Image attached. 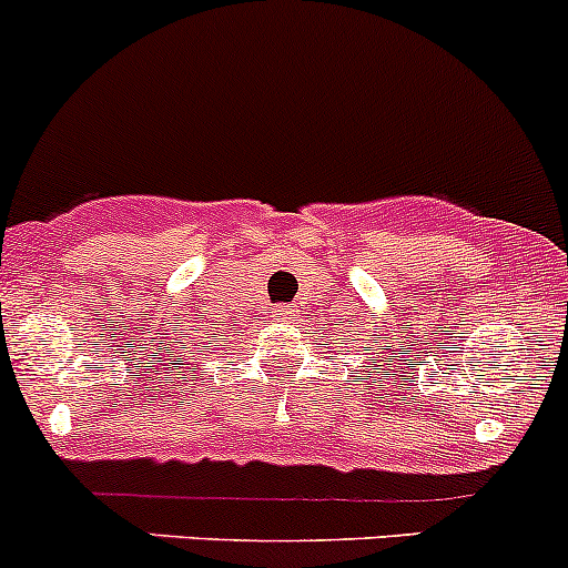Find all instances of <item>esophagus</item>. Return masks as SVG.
I'll use <instances>...</instances> for the list:
<instances>
[{"instance_id":"34e87169","label":"esophagus","mask_w":568,"mask_h":568,"mask_svg":"<svg viewBox=\"0 0 568 568\" xmlns=\"http://www.w3.org/2000/svg\"><path fill=\"white\" fill-rule=\"evenodd\" d=\"M295 306H282V308H278V317H282L284 320V323H290V320H295Z\"/></svg>"}]
</instances>
